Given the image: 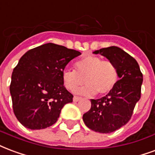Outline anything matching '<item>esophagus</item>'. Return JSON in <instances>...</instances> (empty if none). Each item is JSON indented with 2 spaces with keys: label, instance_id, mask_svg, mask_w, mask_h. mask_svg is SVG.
Wrapping results in <instances>:
<instances>
[{
  "label": "esophagus",
  "instance_id": "34e87169",
  "mask_svg": "<svg viewBox=\"0 0 155 155\" xmlns=\"http://www.w3.org/2000/svg\"><path fill=\"white\" fill-rule=\"evenodd\" d=\"M81 97H78V96H74V98H73V101H74V102H78V101L81 100Z\"/></svg>",
  "mask_w": 155,
  "mask_h": 155
}]
</instances>
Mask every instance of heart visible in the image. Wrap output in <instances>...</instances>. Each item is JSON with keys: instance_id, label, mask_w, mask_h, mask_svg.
<instances>
[{"instance_id": "obj_1", "label": "heart", "mask_w": 155, "mask_h": 155, "mask_svg": "<svg viewBox=\"0 0 155 155\" xmlns=\"http://www.w3.org/2000/svg\"><path fill=\"white\" fill-rule=\"evenodd\" d=\"M74 71L64 70L62 82L69 90H74L81 84L85 86L75 90L77 94L92 95L97 93L104 95L115 88L119 80L118 68L110 60L94 55H87L74 63Z\"/></svg>"}]
</instances>
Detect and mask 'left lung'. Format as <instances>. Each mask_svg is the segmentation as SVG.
I'll return each mask as SVG.
<instances>
[{"label": "left lung", "instance_id": "8db88e82", "mask_svg": "<svg viewBox=\"0 0 155 155\" xmlns=\"http://www.w3.org/2000/svg\"><path fill=\"white\" fill-rule=\"evenodd\" d=\"M115 63L119 71L118 82L106 96L91 99L90 109L83 115L84 124L94 131L111 133L130 121L141 94L143 75L136 59L117 47L94 51Z\"/></svg>", "mask_w": 155, "mask_h": 155}]
</instances>
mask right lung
Returning <instances> with one entry per match:
<instances>
[{
    "instance_id": "obj_1",
    "label": "right lung",
    "mask_w": 155,
    "mask_h": 155,
    "mask_svg": "<svg viewBox=\"0 0 155 155\" xmlns=\"http://www.w3.org/2000/svg\"><path fill=\"white\" fill-rule=\"evenodd\" d=\"M80 51L47 43L28 51L19 59L11 75L10 91L15 115L31 130L56 123L64 105L73 101L65 88L62 72Z\"/></svg>"
}]
</instances>
